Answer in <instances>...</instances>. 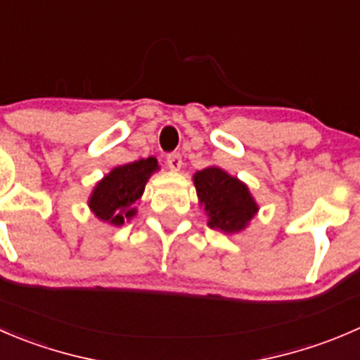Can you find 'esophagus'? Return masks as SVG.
<instances>
[{"instance_id": "34e87169", "label": "esophagus", "mask_w": 360, "mask_h": 360, "mask_svg": "<svg viewBox=\"0 0 360 360\" xmlns=\"http://www.w3.org/2000/svg\"><path fill=\"white\" fill-rule=\"evenodd\" d=\"M167 165L172 170H179L181 165H183V160H181L179 153H170V155L167 156Z\"/></svg>"}]
</instances>
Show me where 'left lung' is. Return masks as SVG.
Segmentation results:
<instances>
[{
  "label": "left lung",
  "instance_id": "8db88e82",
  "mask_svg": "<svg viewBox=\"0 0 360 360\" xmlns=\"http://www.w3.org/2000/svg\"><path fill=\"white\" fill-rule=\"evenodd\" d=\"M200 204L211 216L209 226L223 232H237L244 229L257 212L246 184L229 176L218 167H209L193 176Z\"/></svg>",
  "mask_w": 360,
  "mask_h": 360
}]
</instances>
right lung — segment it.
Here are the masks:
<instances>
[{"label":"right lung","mask_w":360,"mask_h":360,"mask_svg":"<svg viewBox=\"0 0 360 360\" xmlns=\"http://www.w3.org/2000/svg\"><path fill=\"white\" fill-rule=\"evenodd\" d=\"M158 169L156 158L139 160L114 169L103 177L89 198V207L103 221L123 225L124 218H131V205L141 198L149 176Z\"/></svg>","instance_id":"obj_1"}]
</instances>
